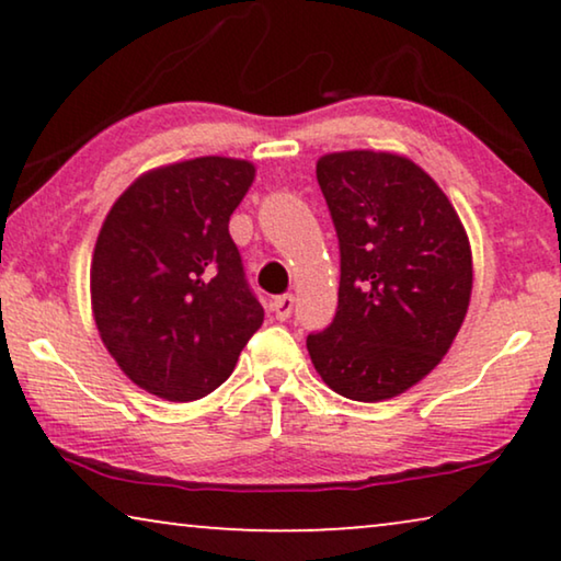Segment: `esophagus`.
<instances>
[{
  "mask_svg": "<svg viewBox=\"0 0 561 561\" xmlns=\"http://www.w3.org/2000/svg\"><path fill=\"white\" fill-rule=\"evenodd\" d=\"M271 309H273V313H275V319L286 321V319L290 317V311H294V296H278V298H273Z\"/></svg>",
  "mask_w": 561,
  "mask_h": 561,
  "instance_id": "34e87169",
  "label": "esophagus"
}]
</instances>
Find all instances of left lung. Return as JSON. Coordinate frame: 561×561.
<instances>
[{"instance_id": "left-lung-1", "label": "left lung", "mask_w": 561, "mask_h": 561, "mask_svg": "<svg viewBox=\"0 0 561 561\" xmlns=\"http://www.w3.org/2000/svg\"><path fill=\"white\" fill-rule=\"evenodd\" d=\"M317 181L342 275L336 317L306 350L334 393L388 401L424 380L455 342L472 296L470 237L439 183L398 152H327Z\"/></svg>"}]
</instances>
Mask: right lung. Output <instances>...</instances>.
Returning a JSON list of instances; mask_svg holds the SVG:
<instances>
[{
  "label": "right lung",
  "mask_w": 561,
  "mask_h": 561,
  "mask_svg": "<svg viewBox=\"0 0 561 561\" xmlns=\"http://www.w3.org/2000/svg\"><path fill=\"white\" fill-rule=\"evenodd\" d=\"M255 181L242 158L158 165L112 204L91 255V313L119 370L173 403L209 396L263 327L229 217Z\"/></svg>",
  "instance_id": "1"
}]
</instances>
